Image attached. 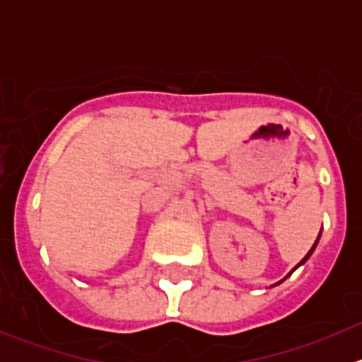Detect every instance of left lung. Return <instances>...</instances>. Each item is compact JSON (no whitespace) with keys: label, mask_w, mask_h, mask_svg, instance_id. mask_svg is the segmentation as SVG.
<instances>
[{"label":"left lung","mask_w":362,"mask_h":362,"mask_svg":"<svg viewBox=\"0 0 362 362\" xmlns=\"http://www.w3.org/2000/svg\"><path fill=\"white\" fill-rule=\"evenodd\" d=\"M319 238H321V233H319ZM319 238H317V241H319ZM317 241H315V243H313V246H312V248H310V252H308V254H306L305 255V257H303V261H300V263L299 264H297V267L296 268H299L300 267V264H305L306 263V261H308V257H310V255H312V252L313 250H315V246H317ZM296 268H293V270H296ZM292 270V272H293ZM292 272H290V274H292ZM290 274H288V276H290ZM288 276H286V277H288ZM286 277H284V279H286ZM283 279V281H284ZM279 283H281V281H279ZM279 283H277V284H279Z\"/></svg>","instance_id":"1"}]
</instances>
